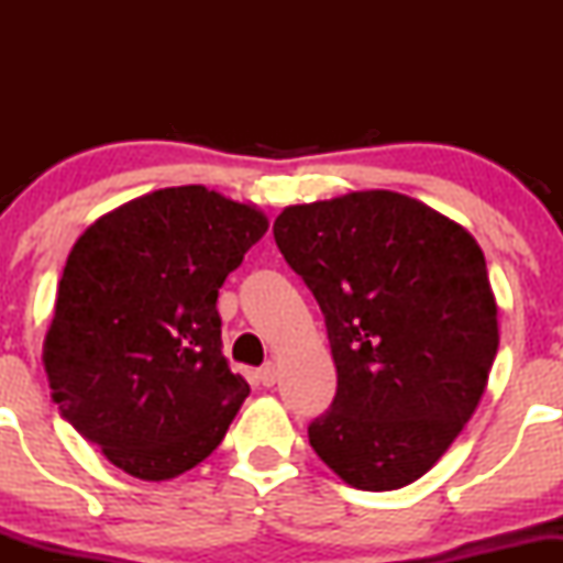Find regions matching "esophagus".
<instances>
[{
  "label": "esophagus",
  "mask_w": 563,
  "mask_h": 563,
  "mask_svg": "<svg viewBox=\"0 0 563 563\" xmlns=\"http://www.w3.org/2000/svg\"><path fill=\"white\" fill-rule=\"evenodd\" d=\"M256 376H260V384L262 386H275V380H277V371H275V365L273 363H267L264 367H260V373H256Z\"/></svg>",
  "instance_id": "esophagus-1"
}]
</instances>
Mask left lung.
<instances>
[{
    "label": "left lung",
    "mask_w": 563,
    "mask_h": 563,
    "mask_svg": "<svg viewBox=\"0 0 563 563\" xmlns=\"http://www.w3.org/2000/svg\"><path fill=\"white\" fill-rule=\"evenodd\" d=\"M273 232L320 303L339 376L309 444L367 493L421 479L474 416L500 344L479 243L391 190L288 206Z\"/></svg>",
    "instance_id": "1"
}]
</instances>
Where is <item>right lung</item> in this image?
Returning a JSON list of instances; mask_svg holds the SVG:
<instances>
[{"mask_svg": "<svg viewBox=\"0 0 563 563\" xmlns=\"http://www.w3.org/2000/svg\"><path fill=\"white\" fill-rule=\"evenodd\" d=\"M267 228L256 206L203 185L164 187L70 249L44 371L60 416L129 476L198 466L249 397L222 354L217 296Z\"/></svg>", "mask_w": 563, "mask_h": 563, "instance_id": "right-lung-1", "label": "right lung"}]
</instances>
